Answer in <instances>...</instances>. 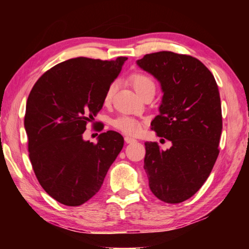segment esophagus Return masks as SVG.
Returning <instances> with one entry per match:
<instances>
[{
  "mask_svg": "<svg viewBox=\"0 0 249 249\" xmlns=\"http://www.w3.org/2000/svg\"><path fill=\"white\" fill-rule=\"evenodd\" d=\"M125 142H127V144H130V142H137L136 140H135V138H133V137H130V136H125Z\"/></svg>",
  "mask_w": 249,
  "mask_h": 249,
  "instance_id": "34e87169",
  "label": "esophagus"
}]
</instances>
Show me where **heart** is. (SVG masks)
<instances>
[{"instance_id":"obj_1","label":"heart","mask_w":249,"mask_h":249,"mask_svg":"<svg viewBox=\"0 0 249 249\" xmlns=\"http://www.w3.org/2000/svg\"><path fill=\"white\" fill-rule=\"evenodd\" d=\"M128 80L130 84H132V87L135 89V91H136L141 96L147 91H150V90L155 91L156 89L155 80L150 74L144 72V71H135V72H133L129 75ZM115 91H116V84L115 83L109 84L107 91H105V94L103 98V104L105 107H108V105L112 103V100H113V96H114ZM111 125L115 129L120 130V132L124 134L136 135L137 133H140L142 125H144V122L130 115H121V116L115 117V119L112 121Z\"/></svg>"}]
</instances>
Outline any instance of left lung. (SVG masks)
Masks as SVG:
<instances>
[{
	"label": "left lung",
	"mask_w": 249,
	"mask_h": 249,
	"mask_svg": "<svg viewBox=\"0 0 249 249\" xmlns=\"http://www.w3.org/2000/svg\"><path fill=\"white\" fill-rule=\"evenodd\" d=\"M137 64L161 83L162 103L151 129L172 142L167 150L157 142H145L149 188L166 203H181L200 190L220 154L223 122L217 84L199 59L189 54L147 53Z\"/></svg>",
	"instance_id": "8db88e82"
}]
</instances>
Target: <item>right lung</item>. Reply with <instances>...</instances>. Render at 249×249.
I'll list each match as a JSON object with an SVG mask.
<instances>
[{"label":"right lung","instance_id":"obj_1","mask_svg":"<svg viewBox=\"0 0 249 249\" xmlns=\"http://www.w3.org/2000/svg\"><path fill=\"white\" fill-rule=\"evenodd\" d=\"M125 60L69 59L46 71L28 95L24 125L33 170L62 204L78 206L96 195L123 148L124 138L114 130L100 134L96 144L84 142L82 134Z\"/></svg>","mask_w":249,"mask_h":249}]
</instances>
